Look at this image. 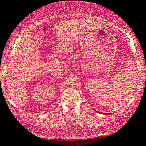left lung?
Here are the masks:
<instances>
[{"instance_id":"1","label":"left lung","mask_w":146,"mask_h":146,"mask_svg":"<svg viewBox=\"0 0 146 146\" xmlns=\"http://www.w3.org/2000/svg\"><path fill=\"white\" fill-rule=\"evenodd\" d=\"M97 112H98V113H100V112H99V111H97ZM101 114H108V113H102Z\"/></svg>"}]
</instances>
